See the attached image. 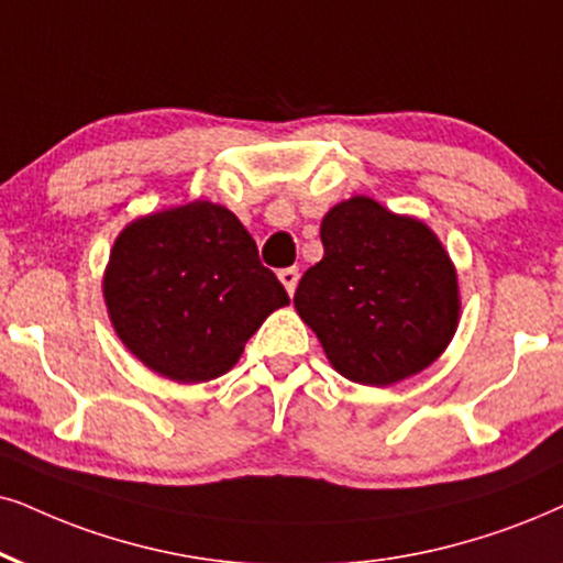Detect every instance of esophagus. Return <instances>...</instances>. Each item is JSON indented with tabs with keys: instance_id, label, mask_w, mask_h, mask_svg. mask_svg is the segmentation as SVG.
<instances>
[{
	"instance_id": "1",
	"label": "esophagus",
	"mask_w": 563,
	"mask_h": 563,
	"mask_svg": "<svg viewBox=\"0 0 563 563\" xmlns=\"http://www.w3.org/2000/svg\"><path fill=\"white\" fill-rule=\"evenodd\" d=\"M277 277H280V283H283V286H286L288 296H294L296 294V286H298V269L296 267H286V269H280V273H277Z\"/></svg>"
}]
</instances>
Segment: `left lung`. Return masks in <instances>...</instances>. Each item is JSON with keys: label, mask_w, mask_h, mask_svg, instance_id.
Segmentation results:
<instances>
[{"label": "left lung", "mask_w": 563, "mask_h": 563, "mask_svg": "<svg viewBox=\"0 0 563 563\" xmlns=\"http://www.w3.org/2000/svg\"><path fill=\"white\" fill-rule=\"evenodd\" d=\"M322 244L294 303L332 366L384 387L433 364L460 317L457 275L439 239L421 220L353 197L324 216Z\"/></svg>", "instance_id": "1"}]
</instances>
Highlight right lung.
Listing matches in <instances>:
<instances>
[{"mask_svg":"<svg viewBox=\"0 0 563 563\" xmlns=\"http://www.w3.org/2000/svg\"><path fill=\"white\" fill-rule=\"evenodd\" d=\"M103 296L124 345L181 384L229 372L260 324L290 301L239 218L212 202L126 225Z\"/></svg>","mask_w":563,"mask_h":563,"instance_id":"obj_1","label":"right lung"}]
</instances>
